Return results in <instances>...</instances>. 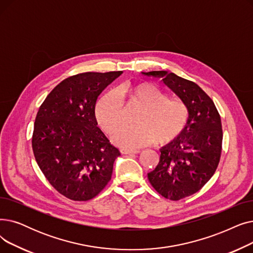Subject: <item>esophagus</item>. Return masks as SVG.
I'll use <instances>...</instances> for the list:
<instances>
[{
	"instance_id": "obj_1",
	"label": "esophagus",
	"mask_w": 253,
	"mask_h": 253,
	"mask_svg": "<svg viewBox=\"0 0 253 253\" xmlns=\"http://www.w3.org/2000/svg\"><path fill=\"white\" fill-rule=\"evenodd\" d=\"M123 154H137L140 153V150H133V149H122L120 150Z\"/></svg>"
}]
</instances>
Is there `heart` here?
I'll use <instances>...</instances> for the list:
<instances>
[{
    "mask_svg": "<svg viewBox=\"0 0 253 253\" xmlns=\"http://www.w3.org/2000/svg\"><path fill=\"white\" fill-rule=\"evenodd\" d=\"M115 92H104L94 105L95 120L105 133L112 134L123 123V103L139 108L133 119L136 125L116 130L113 134L112 140L119 146L137 148L152 142L165 145L181 135L188 124L186 102L178 97H167L152 83L123 82L115 87Z\"/></svg>",
    "mask_w": 253,
    "mask_h": 253,
    "instance_id": "b5f03b06",
    "label": "heart"
}]
</instances>
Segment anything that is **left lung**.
<instances>
[{"label": "left lung", "instance_id": "1", "mask_svg": "<svg viewBox=\"0 0 253 253\" xmlns=\"http://www.w3.org/2000/svg\"><path fill=\"white\" fill-rule=\"evenodd\" d=\"M189 108L183 133L161 149L160 163L148 173L153 188L164 198L179 201L196 194L215 173L222 146L220 115L209 95L198 84L167 71H151Z\"/></svg>", "mask_w": 253, "mask_h": 253}]
</instances>
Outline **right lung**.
Segmentation results:
<instances>
[{"label":"right lung","mask_w":253,"mask_h":253,"mask_svg":"<svg viewBox=\"0 0 253 253\" xmlns=\"http://www.w3.org/2000/svg\"><path fill=\"white\" fill-rule=\"evenodd\" d=\"M122 71L71 76L39 108L32 147L45 178L72 201H88L110 181L119 150L99 128L94 105Z\"/></svg>","instance_id":"add662e5"}]
</instances>
